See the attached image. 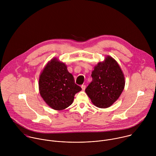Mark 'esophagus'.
<instances>
[{
	"instance_id": "34e87169",
	"label": "esophagus",
	"mask_w": 156,
	"mask_h": 156,
	"mask_svg": "<svg viewBox=\"0 0 156 156\" xmlns=\"http://www.w3.org/2000/svg\"><path fill=\"white\" fill-rule=\"evenodd\" d=\"M81 87V88H82V90H83V91L85 90V89H86V85H84V84H82Z\"/></svg>"
}]
</instances>
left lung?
Listing matches in <instances>:
<instances>
[{"mask_svg":"<svg viewBox=\"0 0 156 156\" xmlns=\"http://www.w3.org/2000/svg\"><path fill=\"white\" fill-rule=\"evenodd\" d=\"M91 76L92 81L85 90L87 95L98 107L112 105L125 87L124 75L117 62L107 56L104 62L95 66Z\"/></svg>","mask_w":156,"mask_h":156,"instance_id":"1","label":"left lung"}]
</instances>
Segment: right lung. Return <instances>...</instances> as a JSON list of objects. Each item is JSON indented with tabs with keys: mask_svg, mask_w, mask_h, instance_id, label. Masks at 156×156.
I'll list each match as a JSON object with an SVG mask.
<instances>
[{
	"mask_svg": "<svg viewBox=\"0 0 156 156\" xmlns=\"http://www.w3.org/2000/svg\"><path fill=\"white\" fill-rule=\"evenodd\" d=\"M41 97L51 108L60 110L69 107L75 95L81 90L65 63L52 59L42 72L39 80Z\"/></svg>",
	"mask_w": 156,
	"mask_h": 156,
	"instance_id": "add662e5",
	"label": "right lung"
}]
</instances>
